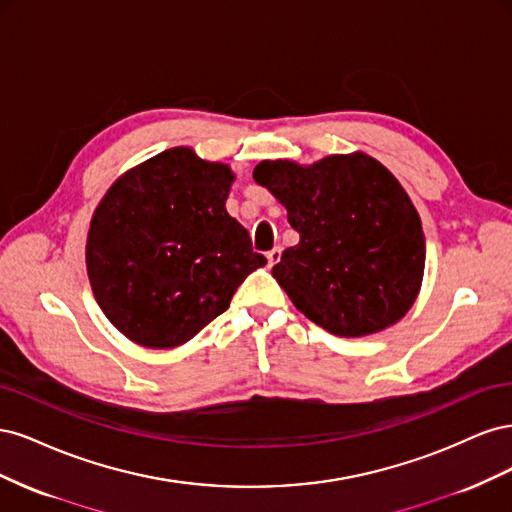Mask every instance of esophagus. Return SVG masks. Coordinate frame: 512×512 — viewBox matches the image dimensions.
<instances>
[{
  "label": "esophagus",
  "mask_w": 512,
  "mask_h": 512,
  "mask_svg": "<svg viewBox=\"0 0 512 512\" xmlns=\"http://www.w3.org/2000/svg\"><path fill=\"white\" fill-rule=\"evenodd\" d=\"M280 258H282V247H273V250H269L267 252V260H269V265L273 267V265H277V262H280Z\"/></svg>",
  "instance_id": "esophagus-1"
}]
</instances>
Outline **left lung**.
<instances>
[{"mask_svg":"<svg viewBox=\"0 0 512 512\" xmlns=\"http://www.w3.org/2000/svg\"><path fill=\"white\" fill-rule=\"evenodd\" d=\"M254 181L288 211L299 243L273 267L301 314L342 337L391 327L423 282L425 235L406 190L365 153L314 166L260 162Z\"/></svg>","mask_w":512,"mask_h":512,"instance_id":"8db88e82","label":"left lung"}]
</instances>
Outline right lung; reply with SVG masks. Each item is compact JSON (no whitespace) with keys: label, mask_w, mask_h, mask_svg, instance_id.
<instances>
[{"label":"right lung","mask_w":512,"mask_h":512,"mask_svg":"<svg viewBox=\"0 0 512 512\" xmlns=\"http://www.w3.org/2000/svg\"><path fill=\"white\" fill-rule=\"evenodd\" d=\"M232 173L175 147L106 192L87 237V273L106 318L147 348H175L224 314L267 258L226 211Z\"/></svg>","instance_id":"add662e5"}]
</instances>
